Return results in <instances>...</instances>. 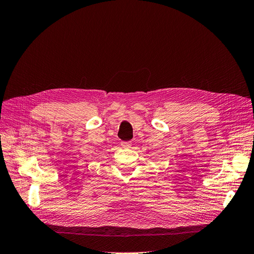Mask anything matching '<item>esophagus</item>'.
<instances>
[{"label":"esophagus","instance_id":"esophagus-1","mask_svg":"<svg viewBox=\"0 0 254 254\" xmlns=\"http://www.w3.org/2000/svg\"><path fill=\"white\" fill-rule=\"evenodd\" d=\"M121 145L123 148H130L131 147V142H122Z\"/></svg>","mask_w":254,"mask_h":254}]
</instances>
